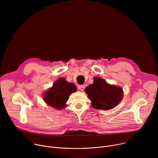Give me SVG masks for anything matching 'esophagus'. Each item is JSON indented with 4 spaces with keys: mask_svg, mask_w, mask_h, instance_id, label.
Returning <instances> with one entry per match:
<instances>
[{
    "mask_svg": "<svg viewBox=\"0 0 158 158\" xmlns=\"http://www.w3.org/2000/svg\"><path fill=\"white\" fill-rule=\"evenodd\" d=\"M85 89V85H79V89L80 90V91H83Z\"/></svg>",
    "mask_w": 158,
    "mask_h": 158,
    "instance_id": "esophagus-1",
    "label": "esophagus"
}]
</instances>
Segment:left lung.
Masks as SVG:
<instances>
[{"label": "left lung", "instance_id": "8db88e82", "mask_svg": "<svg viewBox=\"0 0 158 158\" xmlns=\"http://www.w3.org/2000/svg\"><path fill=\"white\" fill-rule=\"evenodd\" d=\"M93 79V83L84 90L91 101L92 107L107 110L117 106L123 98L122 87L108 84L100 77H94Z\"/></svg>", "mask_w": 158, "mask_h": 158}]
</instances>
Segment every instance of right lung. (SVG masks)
<instances>
[{
    "instance_id": "1",
    "label": "right lung",
    "mask_w": 158,
    "mask_h": 158,
    "mask_svg": "<svg viewBox=\"0 0 158 158\" xmlns=\"http://www.w3.org/2000/svg\"><path fill=\"white\" fill-rule=\"evenodd\" d=\"M77 91L73 83L66 81L64 77L59 78L46 92L43 94V99L48 106L60 110L66 107V102L69 96Z\"/></svg>"
}]
</instances>
